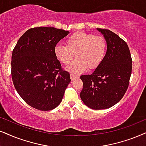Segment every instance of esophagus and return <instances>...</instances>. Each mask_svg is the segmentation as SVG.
<instances>
[{"label": "esophagus", "instance_id": "obj_1", "mask_svg": "<svg viewBox=\"0 0 146 146\" xmlns=\"http://www.w3.org/2000/svg\"><path fill=\"white\" fill-rule=\"evenodd\" d=\"M79 76V75H74V74H71L70 75V77H71V79L72 81L74 80V79H75L76 78H78Z\"/></svg>", "mask_w": 146, "mask_h": 146}]
</instances>
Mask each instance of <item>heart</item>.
I'll list each match as a JSON object with an SVG mask.
<instances>
[{
    "label": "heart",
    "instance_id": "b5f03b06",
    "mask_svg": "<svg viewBox=\"0 0 146 146\" xmlns=\"http://www.w3.org/2000/svg\"><path fill=\"white\" fill-rule=\"evenodd\" d=\"M56 58L68 65L75 56L77 58L67 67L71 73H81L87 69H95L102 63L107 51V42L102 36L84 32H77L66 39V45L54 48Z\"/></svg>",
    "mask_w": 146,
    "mask_h": 146
}]
</instances>
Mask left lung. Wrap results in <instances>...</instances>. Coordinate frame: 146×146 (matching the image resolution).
Instances as JSON below:
<instances>
[{
	"mask_svg": "<svg viewBox=\"0 0 146 146\" xmlns=\"http://www.w3.org/2000/svg\"><path fill=\"white\" fill-rule=\"evenodd\" d=\"M107 42L104 60L91 75L80 77L83 102L92 109H106L119 102L128 88L132 59L124 40L108 29H96Z\"/></svg>",
	"mask_w": 146,
	"mask_h": 146,
	"instance_id": "obj_1",
	"label": "left lung"
}]
</instances>
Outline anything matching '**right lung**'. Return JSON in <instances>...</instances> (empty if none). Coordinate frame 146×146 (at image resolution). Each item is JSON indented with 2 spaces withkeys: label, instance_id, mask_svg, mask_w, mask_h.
I'll list each match as a JSON object with an SVG mask.
<instances>
[{
  "label": "right lung",
  "instance_id": "add662e5",
  "mask_svg": "<svg viewBox=\"0 0 146 146\" xmlns=\"http://www.w3.org/2000/svg\"><path fill=\"white\" fill-rule=\"evenodd\" d=\"M68 31L53 27L31 28L21 36L13 50L11 76L22 99L36 109L50 110L60 104L71 82L61 69L54 48Z\"/></svg>",
  "mask_w": 146,
  "mask_h": 146
}]
</instances>
